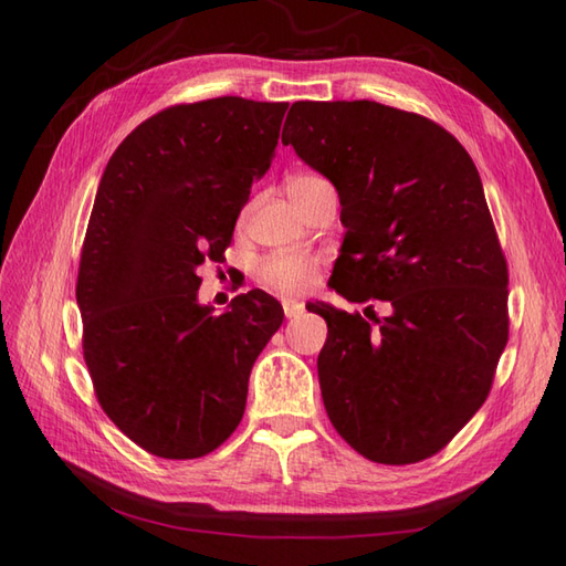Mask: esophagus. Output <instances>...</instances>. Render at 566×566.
Returning a JSON list of instances; mask_svg holds the SVG:
<instances>
[{
  "label": "esophagus",
  "instance_id": "esophagus-1",
  "mask_svg": "<svg viewBox=\"0 0 566 566\" xmlns=\"http://www.w3.org/2000/svg\"><path fill=\"white\" fill-rule=\"evenodd\" d=\"M282 306H284V316L286 318H296L304 311V304L292 302V298H286V302H282Z\"/></svg>",
  "mask_w": 566,
  "mask_h": 566
}]
</instances>
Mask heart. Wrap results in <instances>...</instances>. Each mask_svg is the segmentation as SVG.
<instances>
[{"label": "heart", "mask_w": 566, "mask_h": 566, "mask_svg": "<svg viewBox=\"0 0 566 566\" xmlns=\"http://www.w3.org/2000/svg\"><path fill=\"white\" fill-rule=\"evenodd\" d=\"M331 187L326 179L314 172H298L286 179V191L294 203H302L314 191ZM321 260L311 252H274L258 264V280L272 292L296 296L308 292L318 276Z\"/></svg>", "instance_id": "obj_1"}]
</instances>
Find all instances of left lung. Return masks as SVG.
<instances>
[{"label": "left lung", "instance_id": "left-lung-1", "mask_svg": "<svg viewBox=\"0 0 566 566\" xmlns=\"http://www.w3.org/2000/svg\"><path fill=\"white\" fill-rule=\"evenodd\" d=\"M282 143L338 189L328 284L389 308L306 304L328 323L331 423L371 462L428 460L482 408L509 343V264L476 167L440 124L369 99L296 102Z\"/></svg>", "mask_w": 566, "mask_h": 566}]
</instances>
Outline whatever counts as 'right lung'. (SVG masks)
<instances>
[{"label":"right lung","instance_id":"right-lung-1","mask_svg":"<svg viewBox=\"0 0 566 566\" xmlns=\"http://www.w3.org/2000/svg\"><path fill=\"white\" fill-rule=\"evenodd\" d=\"M286 106H167L130 130L102 175L77 272L82 353L104 413L163 460H197L231 438L250 369L282 326V304L262 290L223 314L201 306L197 270L231 245Z\"/></svg>","mask_w":566,"mask_h":566}]
</instances>
